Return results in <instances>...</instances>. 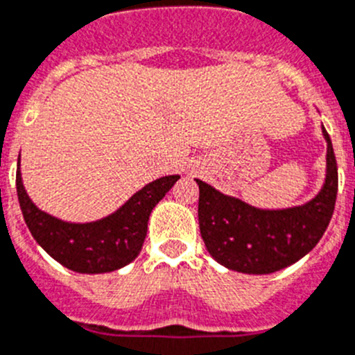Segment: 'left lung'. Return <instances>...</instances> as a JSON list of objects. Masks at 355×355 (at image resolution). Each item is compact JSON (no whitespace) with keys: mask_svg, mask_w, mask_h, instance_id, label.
I'll return each mask as SVG.
<instances>
[{"mask_svg":"<svg viewBox=\"0 0 355 355\" xmlns=\"http://www.w3.org/2000/svg\"><path fill=\"white\" fill-rule=\"evenodd\" d=\"M322 132L327 141L325 182L318 195L304 205L259 209L196 178L200 234L212 259L229 270L266 275L291 266L318 245L338 195L334 150L325 128Z\"/></svg>","mask_w":355,"mask_h":355,"instance_id":"8db88e82","label":"left lung"}]
</instances>
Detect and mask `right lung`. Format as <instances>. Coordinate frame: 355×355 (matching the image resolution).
<instances>
[{
	"label": "right lung",
	"mask_w": 355,
	"mask_h": 355,
	"mask_svg": "<svg viewBox=\"0 0 355 355\" xmlns=\"http://www.w3.org/2000/svg\"><path fill=\"white\" fill-rule=\"evenodd\" d=\"M19 166L17 159V198L33 239L57 263L76 273H109L130 264L143 248L153 207L180 178L178 175L157 178L112 214L89 223H71L41 211L30 200Z\"/></svg>",
	"instance_id": "add662e5"
}]
</instances>
